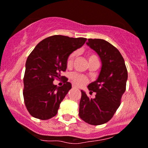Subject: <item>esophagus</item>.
Segmentation results:
<instances>
[{"mask_svg": "<svg viewBox=\"0 0 148 148\" xmlns=\"http://www.w3.org/2000/svg\"><path fill=\"white\" fill-rule=\"evenodd\" d=\"M72 88H76V86H72Z\"/></svg>", "mask_w": 148, "mask_h": 148, "instance_id": "esophagus-1", "label": "esophagus"}]
</instances>
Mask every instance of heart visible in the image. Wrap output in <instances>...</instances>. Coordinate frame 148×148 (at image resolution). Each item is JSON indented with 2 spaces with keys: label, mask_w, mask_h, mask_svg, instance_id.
Returning a JSON list of instances; mask_svg holds the SVG:
<instances>
[{
  "label": "heart",
  "mask_w": 148,
  "mask_h": 148,
  "mask_svg": "<svg viewBox=\"0 0 148 148\" xmlns=\"http://www.w3.org/2000/svg\"><path fill=\"white\" fill-rule=\"evenodd\" d=\"M76 57H77V53L76 52H73V53H71L69 56V57L67 59V62H66L68 66H71L73 64V62H74V60H75ZM86 57L87 59H88V63L94 61L99 62V59H98L97 56L95 55L94 54L88 53L86 54ZM70 79L77 86H82V85L86 84H87V82H88V79L86 77H84L83 75H81V74H77V73H72L70 75Z\"/></svg>",
  "instance_id": "obj_1"
}]
</instances>
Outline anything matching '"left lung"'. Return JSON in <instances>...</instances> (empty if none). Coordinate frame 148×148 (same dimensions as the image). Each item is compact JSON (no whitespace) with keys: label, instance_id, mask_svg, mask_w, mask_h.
<instances>
[{"label":"left lung","instance_id":"8db88e82","mask_svg":"<svg viewBox=\"0 0 148 148\" xmlns=\"http://www.w3.org/2000/svg\"><path fill=\"white\" fill-rule=\"evenodd\" d=\"M86 45L94 50L101 61L98 78L88 85L93 99L82 90L79 115L93 125L104 124L112 119L121 105L125 91L127 71L121 54L114 46L102 39H88Z\"/></svg>","mask_w":148,"mask_h":148}]
</instances>
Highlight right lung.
<instances>
[{
	"instance_id": "add662e5",
	"label": "right lung",
	"mask_w": 148,
	"mask_h": 148,
	"mask_svg": "<svg viewBox=\"0 0 148 148\" xmlns=\"http://www.w3.org/2000/svg\"><path fill=\"white\" fill-rule=\"evenodd\" d=\"M86 41L84 37L53 35L42 40L28 56L23 79V97L31 116L48 120L57 115L71 84L66 79L63 86H57L53 84L54 79H60L62 71H66L69 56Z\"/></svg>"
}]
</instances>
